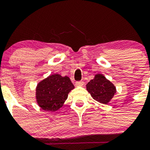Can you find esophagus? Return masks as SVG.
Segmentation results:
<instances>
[{"label": "esophagus", "instance_id": "1", "mask_svg": "<svg viewBox=\"0 0 150 150\" xmlns=\"http://www.w3.org/2000/svg\"><path fill=\"white\" fill-rule=\"evenodd\" d=\"M75 85L77 87H82V86L84 85V82H82V81H78V82H75Z\"/></svg>", "mask_w": 150, "mask_h": 150}]
</instances>
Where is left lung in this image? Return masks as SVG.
Here are the masks:
<instances>
[{"instance_id":"obj_1","label":"left lung","mask_w":150,"mask_h":150,"mask_svg":"<svg viewBox=\"0 0 150 150\" xmlns=\"http://www.w3.org/2000/svg\"><path fill=\"white\" fill-rule=\"evenodd\" d=\"M86 87L94 100L104 104H108L116 92L114 85L101 74L95 75L94 78L89 81Z\"/></svg>"}]
</instances>
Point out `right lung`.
Returning <instances> with one entry per match:
<instances>
[{"mask_svg":"<svg viewBox=\"0 0 150 150\" xmlns=\"http://www.w3.org/2000/svg\"><path fill=\"white\" fill-rule=\"evenodd\" d=\"M75 88L68 76L53 74L39 82L36 87L37 104L44 111H58L63 106L69 93Z\"/></svg>","mask_w":150,"mask_h":150,"instance_id":"obj_1","label":"right lung"}]
</instances>
